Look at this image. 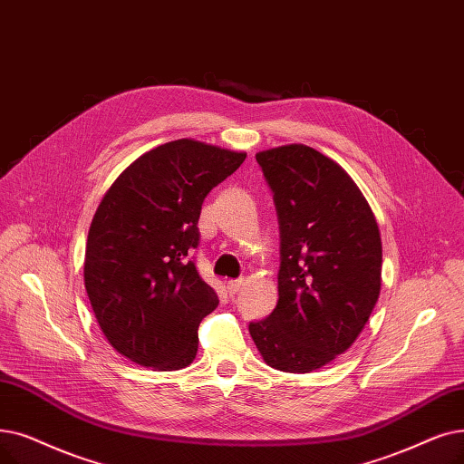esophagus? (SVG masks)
<instances>
[{
    "instance_id": "obj_1",
    "label": "esophagus",
    "mask_w": 464,
    "mask_h": 464,
    "mask_svg": "<svg viewBox=\"0 0 464 464\" xmlns=\"http://www.w3.org/2000/svg\"><path fill=\"white\" fill-rule=\"evenodd\" d=\"M243 285H245L243 278H240V280H229V282H227V292H229L231 295H235L240 288H243Z\"/></svg>"
}]
</instances>
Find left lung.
<instances>
[{"label":"left lung","mask_w":464,"mask_h":464,"mask_svg":"<svg viewBox=\"0 0 464 464\" xmlns=\"http://www.w3.org/2000/svg\"><path fill=\"white\" fill-rule=\"evenodd\" d=\"M280 226L278 304L250 335L266 364L309 373L343 354L381 292L377 219L354 179L320 151L288 144L256 153Z\"/></svg>","instance_id":"obj_1"}]
</instances>
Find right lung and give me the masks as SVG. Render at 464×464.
I'll return each mask as SVG.
<instances>
[{"label":"right lung","instance_id":"add662e5","mask_svg":"<svg viewBox=\"0 0 464 464\" xmlns=\"http://www.w3.org/2000/svg\"><path fill=\"white\" fill-rule=\"evenodd\" d=\"M245 159V151L174 140L132 160L100 200L85 288L100 330L134 364L172 372L195 360L197 328L218 295L188 252L198 245L205 197Z\"/></svg>","mask_w":464,"mask_h":464}]
</instances>
